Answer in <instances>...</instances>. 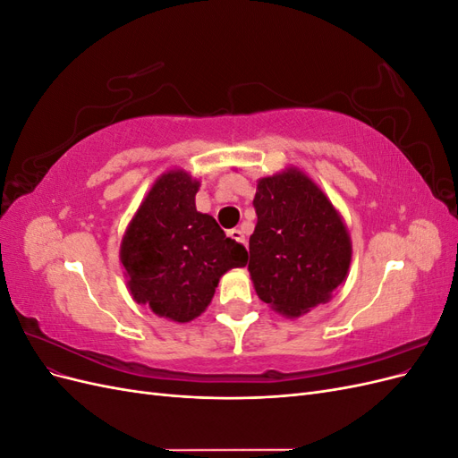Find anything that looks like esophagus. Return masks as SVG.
<instances>
[{
    "mask_svg": "<svg viewBox=\"0 0 458 458\" xmlns=\"http://www.w3.org/2000/svg\"><path fill=\"white\" fill-rule=\"evenodd\" d=\"M227 234H229V237H231L233 241H237V242H241V244L246 246V237H244V233H242L241 229H231Z\"/></svg>",
    "mask_w": 458,
    "mask_h": 458,
    "instance_id": "34e87169",
    "label": "esophagus"
}]
</instances>
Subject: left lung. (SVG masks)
I'll list each match as a JSON object with an SVG mask.
<instances>
[{
    "label": "left lung",
    "mask_w": 458,
    "mask_h": 458,
    "mask_svg": "<svg viewBox=\"0 0 458 458\" xmlns=\"http://www.w3.org/2000/svg\"><path fill=\"white\" fill-rule=\"evenodd\" d=\"M250 271L261 301L286 317L325 303L345 281L352 241L325 192L298 168L261 177Z\"/></svg>",
    "instance_id": "1"
}]
</instances>
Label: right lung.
Returning a JSON list of instances; mask_svg holds the SVG:
<instances>
[{
    "label": "right lung",
    "instance_id": "right-lung-1",
    "mask_svg": "<svg viewBox=\"0 0 458 458\" xmlns=\"http://www.w3.org/2000/svg\"><path fill=\"white\" fill-rule=\"evenodd\" d=\"M200 183L183 170L162 174L126 229L120 261L137 303L189 323L212 301L221 275L248 263L246 248L197 212Z\"/></svg>",
    "mask_w": 458,
    "mask_h": 458
}]
</instances>
